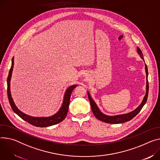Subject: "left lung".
Listing matches in <instances>:
<instances>
[{"instance_id":"obj_1","label":"left lung","mask_w":160,"mask_h":160,"mask_svg":"<svg viewBox=\"0 0 160 160\" xmlns=\"http://www.w3.org/2000/svg\"><path fill=\"white\" fill-rule=\"evenodd\" d=\"M137 52L138 54L140 55L142 59L144 61L143 59V53L141 51V50L137 47ZM145 69H146V78H147V83H146V94L145 95L142 101V102L140 105L139 107H138L135 110L129 113H126V114H122V115H114V116H109L103 114L102 112H101L98 107H97L96 103L94 101V100L92 99V98L90 96V94L89 92H88V98L90 101L91 103V107L92 111L95 115V117L99 119L101 121H103L107 123H110V124H119V123H123L127 121H130L131 119H132L134 117L140 112L143 105L146 104L148 97V92H149V82H148V66L146 64H145Z\"/></svg>"}]
</instances>
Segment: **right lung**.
<instances>
[{
  "label": "right lung",
  "mask_w": 160,
  "mask_h": 160,
  "mask_svg": "<svg viewBox=\"0 0 160 160\" xmlns=\"http://www.w3.org/2000/svg\"><path fill=\"white\" fill-rule=\"evenodd\" d=\"M14 66V57L12 59V64L11 69L9 72V75L7 79V84H8V99L9 101L10 105L14 111V113H16L20 118H21L23 120L25 121L26 122H28L29 124L37 126V127H47L50 126L52 125L57 124L62 122L66 117V115L68 113L69 105V101H70V97L71 94L73 91V89L77 86V85H71L67 89L64 96V100L62 104V106L59 110L54 115L50 116V117L47 118H36V117H32V116L28 115L20 110L18 109V108L16 107L15 104H14V101L12 100V98L11 97V91H10V81L11 78L12 76V72Z\"/></svg>",
  "instance_id": "add662e5"
}]
</instances>
